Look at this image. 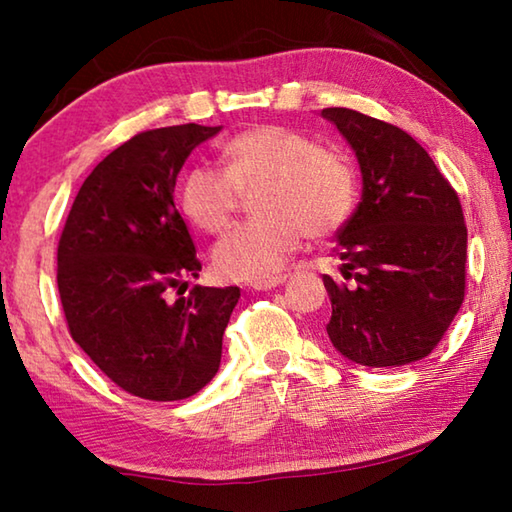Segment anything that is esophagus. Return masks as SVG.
<instances>
[{
  "mask_svg": "<svg viewBox=\"0 0 512 512\" xmlns=\"http://www.w3.org/2000/svg\"><path fill=\"white\" fill-rule=\"evenodd\" d=\"M282 282H287V275H275V277H268V280L250 282V287H253L255 291H266V289H275V287H280Z\"/></svg>",
  "mask_w": 512,
  "mask_h": 512,
  "instance_id": "obj_1",
  "label": "esophagus"
}]
</instances>
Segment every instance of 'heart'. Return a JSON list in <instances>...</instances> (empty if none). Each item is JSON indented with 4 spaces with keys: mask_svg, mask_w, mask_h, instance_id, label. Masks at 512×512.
<instances>
[{
    "mask_svg": "<svg viewBox=\"0 0 512 512\" xmlns=\"http://www.w3.org/2000/svg\"><path fill=\"white\" fill-rule=\"evenodd\" d=\"M223 167L196 164L180 185L187 219L205 232H223L241 198L255 196L257 221L228 232L212 250L223 280H268L282 271L305 232L329 237L357 210L359 176L348 155L314 135L284 126H257L230 137Z\"/></svg>",
    "mask_w": 512,
    "mask_h": 512,
    "instance_id": "1",
    "label": "heart"
}]
</instances>
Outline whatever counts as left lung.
Returning a JSON list of instances; mask_svg holds the SVG:
<instances>
[{
	"label": "left lung",
	"mask_w": 512,
	"mask_h": 512,
	"mask_svg": "<svg viewBox=\"0 0 512 512\" xmlns=\"http://www.w3.org/2000/svg\"><path fill=\"white\" fill-rule=\"evenodd\" d=\"M323 117L350 142L363 176L361 203L332 248L341 280L323 275L329 341L370 368L420 361L465 298L461 198L402 128L350 108H325Z\"/></svg>",
	"instance_id": "left-lung-1"
}]
</instances>
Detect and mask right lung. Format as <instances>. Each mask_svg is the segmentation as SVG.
Wrapping results in <instances>:
<instances>
[{"label": "right lung", "instance_id": "right-lung-1", "mask_svg": "<svg viewBox=\"0 0 512 512\" xmlns=\"http://www.w3.org/2000/svg\"><path fill=\"white\" fill-rule=\"evenodd\" d=\"M221 126L137 133L85 178L58 241L67 329L103 375L153 402L192 397L221 363L239 287H194L171 300L201 262L173 203L176 178Z\"/></svg>", "mask_w": 512, "mask_h": 512}]
</instances>
